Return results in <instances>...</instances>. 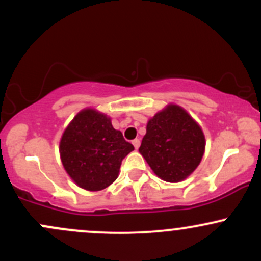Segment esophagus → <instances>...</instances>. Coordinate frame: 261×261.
<instances>
[{
  "instance_id": "34e87169",
  "label": "esophagus",
  "mask_w": 261,
  "mask_h": 261,
  "mask_svg": "<svg viewBox=\"0 0 261 261\" xmlns=\"http://www.w3.org/2000/svg\"><path fill=\"white\" fill-rule=\"evenodd\" d=\"M140 143H141V141H140V139H135L134 141H133V145H134V147H135V149H137L140 147Z\"/></svg>"
}]
</instances>
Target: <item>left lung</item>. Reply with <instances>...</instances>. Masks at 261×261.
I'll list each match as a JSON object with an SVG mask.
<instances>
[{"label":"left lung","instance_id":"left-lung-1","mask_svg":"<svg viewBox=\"0 0 261 261\" xmlns=\"http://www.w3.org/2000/svg\"><path fill=\"white\" fill-rule=\"evenodd\" d=\"M205 145L202 128L187 110L168 104L148 120L139 152L162 180L179 182L197 168Z\"/></svg>","mask_w":261,"mask_h":261}]
</instances>
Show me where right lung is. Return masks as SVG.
Segmentation results:
<instances>
[{
  "label": "right lung",
  "mask_w": 261,
  "mask_h": 261,
  "mask_svg": "<svg viewBox=\"0 0 261 261\" xmlns=\"http://www.w3.org/2000/svg\"><path fill=\"white\" fill-rule=\"evenodd\" d=\"M59 151L66 173L80 188L99 191L116 180L134 146L113 127L109 116L87 108L65 128Z\"/></svg>",
  "instance_id": "1"
}]
</instances>
